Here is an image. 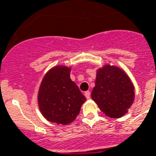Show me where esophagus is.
Listing matches in <instances>:
<instances>
[{"mask_svg":"<svg viewBox=\"0 0 156 156\" xmlns=\"http://www.w3.org/2000/svg\"><path fill=\"white\" fill-rule=\"evenodd\" d=\"M84 95H85V97H86L87 99H90V98H91V92H90V91H85Z\"/></svg>","mask_w":156,"mask_h":156,"instance_id":"obj_1","label":"esophagus"}]
</instances>
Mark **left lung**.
<instances>
[{"mask_svg": "<svg viewBox=\"0 0 156 156\" xmlns=\"http://www.w3.org/2000/svg\"><path fill=\"white\" fill-rule=\"evenodd\" d=\"M91 97L106 116L119 119L133 103L134 86L122 69L105 65L97 69Z\"/></svg>", "mask_w": 156, "mask_h": 156, "instance_id": "1", "label": "left lung"}]
</instances>
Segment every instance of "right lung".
<instances>
[{"instance_id": "right-lung-1", "label": "right lung", "mask_w": 156, "mask_h": 156, "mask_svg": "<svg viewBox=\"0 0 156 156\" xmlns=\"http://www.w3.org/2000/svg\"><path fill=\"white\" fill-rule=\"evenodd\" d=\"M71 67L56 65L47 71L38 90L39 110L46 120L66 125L72 123L87 100L70 78Z\"/></svg>"}]
</instances>
